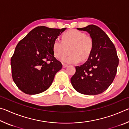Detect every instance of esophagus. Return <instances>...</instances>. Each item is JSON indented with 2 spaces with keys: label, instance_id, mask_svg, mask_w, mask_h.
Listing matches in <instances>:
<instances>
[{
  "label": "esophagus",
  "instance_id": "esophagus-1",
  "mask_svg": "<svg viewBox=\"0 0 129 129\" xmlns=\"http://www.w3.org/2000/svg\"><path fill=\"white\" fill-rule=\"evenodd\" d=\"M68 67V65L67 64H62V67L65 68H67Z\"/></svg>",
  "mask_w": 129,
  "mask_h": 129
}]
</instances>
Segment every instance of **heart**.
<instances>
[{
    "instance_id": "b5f03b06",
    "label": "heart",
    "mask_w": 129,
    "mask_h": 129,
    "mask_svg": "<svg viewBox=\"0 0 129 129\" xmlns=\"http://www.w3.org/2000/svg\"><path fill=\"white\" fill-rule=\"evenodd\" d=\"M94 42L90 37L79 30L72 29L62 35V41L58 39L54 41L52 49L54 56L58 58L66 55L69 49L70 54L62 58L64 62L76 64L86 60L93 51Z\"/></svg>"
}]
</instances>
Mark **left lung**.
<instances>
[{"instance_id":"8db88e82","label":"left lung","mask_w":129,"mask_h":129,"mask_svg":"<svg viewBox=\"0 0 129 129\" xmlns=\"http://www.w3.org/2000/svg\"><path fill=\"white\" fill-rule=\"evenodd\" d=\"M77 29L90 35L94 47L86 61L76 67L71 84L81 94H99L109 88L116 75L119 63L116 49L105 32L97 26L91 24Z\"/></svg>"}]
</instances>
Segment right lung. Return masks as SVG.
Wrapping results in <instances>:
<instances>
[{
  "label": "right lung",
  "mask_w": 129,
  "mask_h": 129,
  "mask_svg": "<svg viewBox=\"0 0 129 129\" xmlns=\"http://www.w3.org/2000/svg\"><path fill=\"white\" fill-rule=\"evenodd\" d=\"M66 29L36 27L17 44L11 66L13 80L23 92L37 94L51 86L62 68L61 63L54 57L52 45Z\"/></svg>",
  "instance_id": "right-lung-1"
}]
</instances>
